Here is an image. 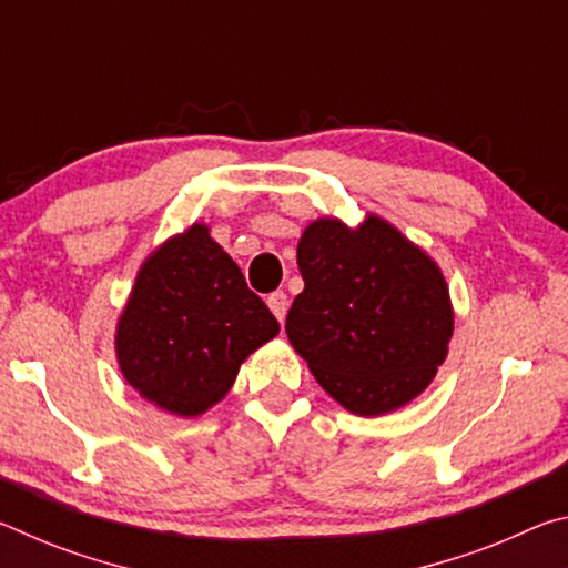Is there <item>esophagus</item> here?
Segmentation results:
<instances>
[{
	"instance_id": "obj_1",
	"label": "esophagus",
	"mask_w": 568,
	"mask_h": 568,
	"mask_svg": "<svg viewBox=\"0 0 568 568\" xmlns=\"http://www.w3.org/2000/svg\"><path fill=\"white\" fill-rule=\"evenodd\" d=\"M267 307H271L275 318L283 323V321H285V313H287V295H285L283 291L267 295Z\"/></svg>"
}]
</instances>
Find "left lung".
I'll list each match as a JSON object with an SVG mask.
<instances>
[{"mask_svg": "<svg viewBox=\"0 0 568 568\" xmlns=\"http://www.w3.org/2000/svg\"><path fill=\"white\" fill-rule=\"evenodd\" d=\"M303 293L285 333L321 388L355 416L408 406L436 378L454 335L440 265L376 213L307 223L297 240Z\"/></svg>", "mask_w": 568, "mask_h": 568, "instance_id": "obj_1", "label": "left lung"}]
</instances>
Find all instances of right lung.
Segmentation results:
<instances>
[{"instance_id":"add662e5","label":"right lung","mask_w":568,"mask_h":568,"mask_svg":"<svg viewBox=\"0 0 568 568\" xmlns=\"http://www.w3.org/2000/svg\"><path fill=\"white\" fill-rule=\"evenodd\" d=\"M277 333L210 225L192 223L142 261L114 328V355L140 398L195 418L227 396L247 355Z\"/></svg>"}]
</instances>
